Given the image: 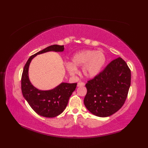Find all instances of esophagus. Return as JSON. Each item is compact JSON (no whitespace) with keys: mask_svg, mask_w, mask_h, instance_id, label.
Instances as JSON below:
<instances>
[{"mask_svg":"<svg viewBox=\"0 0 148 148\" xmlns=\"http://www.w3.org/2000/svg\"><path fill=\"white\" fill-rule=\"evenodd\" d=\"M84 85H85L84 83H83V82H79V83H78V84H77V86H78V87L83 86H84Z\"/></svg>","mask_w":148,"mask_h":148,"instance_id":"1","label":"esophagus"}]
</instances>
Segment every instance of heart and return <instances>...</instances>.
I'll use <instances>...</instances> for the list:
<instances>
[{"mask_svg":"<svg viewBox=\"0 0 148 148\" xmlns=\"http://www.w3.org/2000/svg\"><path fill=\"white\" fill-rule=\"evenodd\" d=\"M106 62L104 53L101 51L85 49L80 51L71 57V63L66 64L70 74L77 73V67L82 66V73L85 77L92 78L101 72Z\"/></svg>","mask_w":148,"mask_h":148,"instance_id":"heart-1","label":"heart"}]
</instances>
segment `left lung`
<instances>
[{
  "mask_svg": "<svg viewBox=\"0 0 148 148\" xmlns=\"http://www.w3.org/2000/svg\"><path fill=\"white\" fill-rule=\"evenodd\" d=\"M130 84L131 71L126 62L119 57L86 84L84 106L97 117H109L123 106Z\"/></svg>",
  "mask_w": 148,
  "mask_h": 148,
  "instance_id": "8db88e82",
  "label": "left lung"
}]
</instances>
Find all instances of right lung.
<instances>
[{
  "label": "right lung",
  "mask_w": 148,
  "mask_h": 148,
  "mask_svg": "<svg viewBox=\"0 0 148 148\" xmlns=\"http://www.w3.org/2000/svg\"><path fill=\"white\" fill-rule=\"evenodd\" d=\"M64 46L52 45L31 56L26 62L21 77V91L25 100L38 115L47 118L57 117L63 112L77 83H62L50 90H39L30 82L28 70L31 60L37 55L53 51L63 52Z\"/></svg>",
  "instance_id": "1"
}]
</instances>
